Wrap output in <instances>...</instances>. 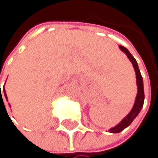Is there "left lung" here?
Returning a JSON list of instances; mask_svg holds the SVG:
<instances>
[{"label": "left lung", "instance_id": "left-lung-1", "mask_svg": "<svg viewBox=\"0 0 158 158\" xmlns=\"http://www.w3.org/2000/svg\"><path fill=\"white\" fill-rule=\"evenodd\" d=\"M119 48L122 52H124L128 59L131 60V62L133 63V66L135 68V77H136V85H137V95L135 98V104L133 109L131 110V112L127 114V116L117 125L111 128L109 131L110 133H119L122 130H124L126 127H128L133 120L136 118V116L140 112L141 108L143 107V103H144V88H143V80H142V76L140 74V71L138 69V65L136 60H135V58L131 55V53L128 51V49L125 48L124 46L119 45Z\"/></svg>", "mask_w": 158, "mask_h": 158}]
</instances>
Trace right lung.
Here are the masks:
<instances>
[{
	"mask_svg": "<svg viewBox=\"0 0 158 158\" xmlns=\"http://www.w3.org/2000/svg\"><path fill=\"white\" fill-rule=\"evenodd\" d=\"M0 88H1V85H0ZM1 91V90H0ZM3 92H4V97H5V98H6V100H7V96H6V94H5V90H4V86H3Z\"/></svg>",
	"mask_w": 158,
	"mask_h": 158,
	"instance_id": "1",
	"label": "right lung"
}]
</instances>
